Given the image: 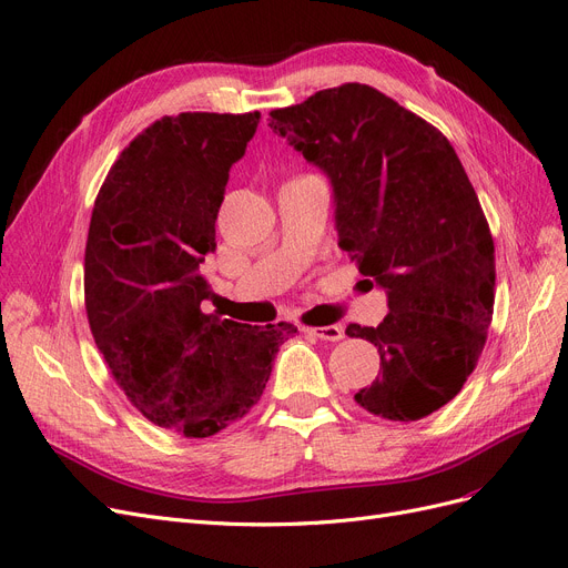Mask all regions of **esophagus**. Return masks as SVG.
Wrapping results in <instances>:
<instances>
[{
	"mask_svg": "<svg viewBox=\"0 0 568 568\" xmlns=\"http://www.w3.org/2000/svg\"><path fill=\"white\" fill-rule=\"evenodd\" d=\"M306 335H314L318 339H327V342H339L344 337L342 325H323V327H302Z\"/></svg>",
	"mask_w": 568,
	"mask_h": 568,
	"instance_id": "34e87169",
	"label": "esophagus"
}]
</instances>
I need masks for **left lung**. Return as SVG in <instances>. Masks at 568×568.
Masks as SVG:
<instances>
[{
    "instance_id": "left-lung-1",
    "label": "left lung",
    "mask_w": 568,
    "mask_h": 568,
    "mask_svg": "<svg viewBox=\"0 0 568 568\" xmlns=\"http://www.w3.org/2000/svg\"><path fill=\"white\" fill-rule=\"evenodd\" d=\"M268 126L331 179L339 247L387 292L379 377L354 398L410 423L463 389L493 318L496 250L448 139L382 91L349 82L271 111Z\"/></svg>"
}]
</instances>
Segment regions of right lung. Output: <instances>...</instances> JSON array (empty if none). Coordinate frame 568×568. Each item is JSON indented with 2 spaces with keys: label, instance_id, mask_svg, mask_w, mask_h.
<instances>
[{
  "label": "right lung",
  "instance_id": "right-lung-1",
  "mask_svg": "<svg viewBox=\"0 0 568 568\" xmlns=\"http://www.w3.org/2000/svg\"><path fill=\"white\" fill-rule=\"evenodd\" d=\"M260 113H181L143 130L108 172L84 250V304L108 368L143 417L191 438L226 429L266 389L292 323L205 314L200 264L233 162Z\"/></svg>",
  "mask_w": 568,
  "mask_h": 568
}]
</instances>
